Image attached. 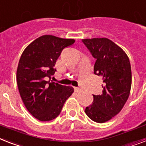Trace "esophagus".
Here are the masks:
<instances>
[{"label":"esophagus","mask_w":146,"mask_h":146,"mask_svg":"<svg viewBox=\"0 0 146 146\" xmlns=\"http://www.w3.org/2000/svg\"><path fill=\"white\" fill-rule=\"evenodd\" d=\"M74 90H75L76 92H81V89H80L79 88L75 87V88H74Z\"/></svg>","instance_id":"34e87169"}]
</instances>
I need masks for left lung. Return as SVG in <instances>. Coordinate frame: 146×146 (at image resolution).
<instances>
[{
	"label": "left lung",
	"instance_id": "obj_1",
	"mask_svg": "<svg viewBox=\"0 0 146 146\" xmlns=\"http://www.w3.org/2000/svg\"><path fill=\"white\" fill-rule=\"evenodd\" d=\"M96 59L94 73L102 76L101 95H93L92 105L85 112L92 121L104 123L120 112L130 95L132 82L131 63L127 54L107 38L82 40Z\"/></svg>",
	"mask_w": 146,
	"mask_h": 146
}]
</instances>
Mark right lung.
<instances>
[{
  "label": "right lung",
  "instance_id": "right-lung-1",
  "mask_svg": "<svg viewBox=\"0 0 146 146\" xmlns=\"http://www.w3.org/2000/svg\"><path fill=\"white\" fill-rule=\"evenodd\" d=\"M74 42L73 39L44 35L28 45L20 58L16 73L20 96L28 112L41 121L58 117L74 92L71 86L51 81L57 59L64 48Z\"/></svg>",
  "mask_w": 146,
  "mask_h": 146
}]
</instances>
